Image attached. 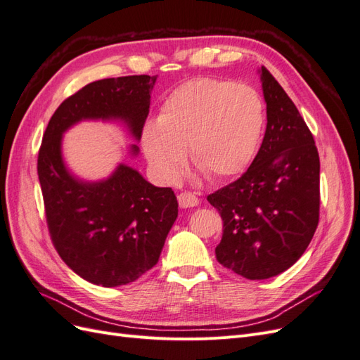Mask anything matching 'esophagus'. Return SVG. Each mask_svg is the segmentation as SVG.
I'll list each match as a JSON object with an SVG mask.
<instances>
[{
  "label": "esophagus",
  "instance_id": "34e87169",
  "mask_svg": "<svg viewBox=\"0 0 360 360\" xmlns=\"http://www.w3.org/2000/svg\"><path fill=\"white\" fill-rule=\"evenodd\" d=\"M177 200H179L180 207H183V209H188V207H195L200 204V198L192 192H181L177 197Z\"/></svg>",
  "mask_w": 360,
  "mask_h": 360
}]
</instances>
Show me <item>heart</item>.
<instances>
[{
	"label": "heart",
	"instance_id": "b5f03b06",
	"mask_svg": "<svg viewBox=\"0 0 360 360\" xmlns=\"http://www.w3.org/2000/svg\"><path fill=\"white\" fill-rule=\"evenodd\" d=\"M264 126L261 96L246 84L200 78L174 90L159 117L141 134V146L155 176L179 177L186 150L213 180L240 174L252 159Z\"/></svg>",
	"mask_w": 360,
	"mask_h": 360
}]
</instances>
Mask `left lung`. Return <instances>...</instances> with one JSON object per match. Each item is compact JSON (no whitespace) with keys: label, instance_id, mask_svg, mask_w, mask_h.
<instances>
[{"label":"left lung","instance_id":"8db88e82","mask_svg":"<svg viewBox=\"0 0 360 360\" xmlns=\"http://www.w3.org/2000/svg\"><path fill=\"white\" fill-rule=\"evenodd\" d=\"M267 127L246 172L207 197L224 230L216 259L246 279H267L303 255L320 219V158L296 105L261 68Z\"/></svg>","mask_w":360,"mask_h":360}]
</instances>
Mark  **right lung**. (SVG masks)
<instances>
[{
	"mask_svg": "<svg viewBox=\"0 0 360 360\" xmlns=\"http://www.w3.org/2000/svg\"><path fill=\"white\" fill-rule=\"evenodd\" d=\"M155 81L134 75L85 85L57 108L43 134L37 174L52 243L76 275L96 285H126L156 266L179 202L171 188L153 186L123 163L102 181L75 179L64 167L61 136L81 120L102 118L122 120L139 139Z\"/></svg>",
	"mask_w": 360,
	"mask_h": 360,
	"instance_id": "add662e5",
	"label": "right lung"
}]
</instances>
